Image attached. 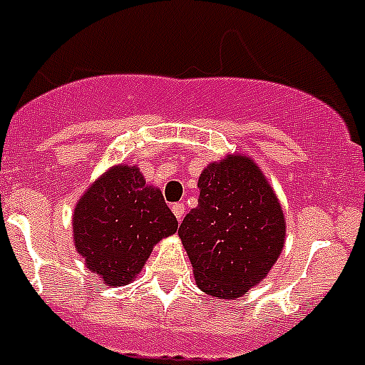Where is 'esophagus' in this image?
Returning a JSON list of instances; mask_svg holds the SVG:
<instances>
[{
	"label": "esophagus",
	"mask_w": 365,
	"mask_h": 365,
	"mask_svg": "<svg viewBox=\"0 0 365 365\" xmlns=\"http://www.w3.org/2000/svg\"><path fill=\"white\" fill-rule=\"evenodd\" d=\"M171 210H173V212H175L176 220L182 221L183 216H185V203H173Z\"/></svg>",
	"instance_id": "1"
}]
</instances>
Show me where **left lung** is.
<instances>
[{"instance_id":"8db88e82","label":"left lung","mask_w":365,"mask_h":365,"mask_svg":"<svg viewBox=\"0 0 365 365\" xmlns=\"http://www.w3.org/2000/svg\"><path fill=\"white\" fill-rule=\"evenodd\" d=\"M198 207L180 225L200 290L241 297L267 277L284 245V216L267 178L247 156L210 163L198 180Z\"/></svg>"}]
</instances>
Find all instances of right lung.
<instances>
[{
	"instance_id": "right-lung-1",
	"label": "right lung",
	"mask_w": 365,
	"mask_h": 365,
	"mask_svg": "<svg viewBox=\"0 0 365 365\" xmlns=\"http://www.w3.org/2000/svg\"><path fill=\"white\" fill-rule=\"evenodd\" d=\"M178 229L158 189L138 167L118 165L84 192L73 214V240L88 270L108 286L133 281L153 247Z\"/></svg>"
}]
</instances>
